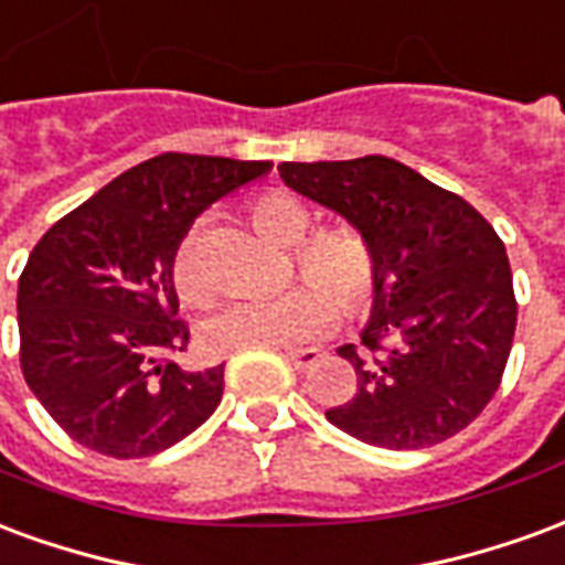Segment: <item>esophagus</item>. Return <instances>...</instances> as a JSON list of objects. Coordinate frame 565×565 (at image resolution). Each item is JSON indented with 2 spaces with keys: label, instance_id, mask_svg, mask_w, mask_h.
<instances>
[{
  "label": "esophagus",
  "instance_id": "esophagus-1",
  "mask_svg": "<svg viewBox=\"0 0 565 565\" xmlns=\"http://www.w3.org/2000/svg\"><path fill=\"white\" fill-rule=\"evenodd\" d=\"M288 361L295 364V370H310L319 358H322V352L319 349H288L286 352Z\"/></svg>",
  "mask_w": 565,
  "mask_h": 565
}]
</instances>
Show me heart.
Here are the masks:
<instances>
[{
  "label": "heart",
  "mask_w": 565,
  "mask_h": 565,
  "mask_svg": "<svg viewBox=\"0 0 565 565\" xmlns=\"http://www.w3.org/2000/svg\"><path fill=\"white\" fill-rule=\"evenodd\" d=\"M253 225L282 246L298 243L295 262L310 279L270 298L232 300L220 307L201 324V340L210 352L225 355L246 345H303L337 322V310L343 316H364L373 307L382 282V262L376 243L361 228L337 225L303 242L312 225L310 210L286 192L258 198L253 204ZM174 286L189 303L207 300L210 286L198 262L195 234H186L177 246Z\"/></svg>",
  "instance_id": "1"
}]
</instances>
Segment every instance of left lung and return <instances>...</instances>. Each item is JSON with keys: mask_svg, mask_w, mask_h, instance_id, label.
Returning <instances> with one entry per match:
<instances>
[{"mask_svg": "<svg viewBox=\"0 0 565 565\" xmlns=\"http://www.w3.org/2000/svg\"><path fill=\"white\" fill-rule=\"evenodd\" d=\"M279 177L361 228L382 262L361 345L337 349L358 388L328 422L394 451L460 434L500 388L518 322L512 267L491 222L388 156L282 162Z\"/></svg>", "mask_w": 565, "mask_h": 565, "instance_id": "left-lung-1", "label": "left lung"}]
</instances>
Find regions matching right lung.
Masks as SVG:
<instances>
[{
    "label": "right lung",
    "mask_w": 565,
    "mask_h": 565,
    "mask_svg": "<svg viewBox=\"0 0 565 565\" xmlns=\"http://www.w3.org/2000/svg\"><path fill=\"white\" fill-rule=\"evenodd\" d=\"M270 162L162 152L53 225L18 282L23 379L74 443L110 457L177 446L222 401L225 364L183 370L174 253L192 222Z\"/></svg>",
    "instance_id": "right-lung-1"
}]
</instances>
